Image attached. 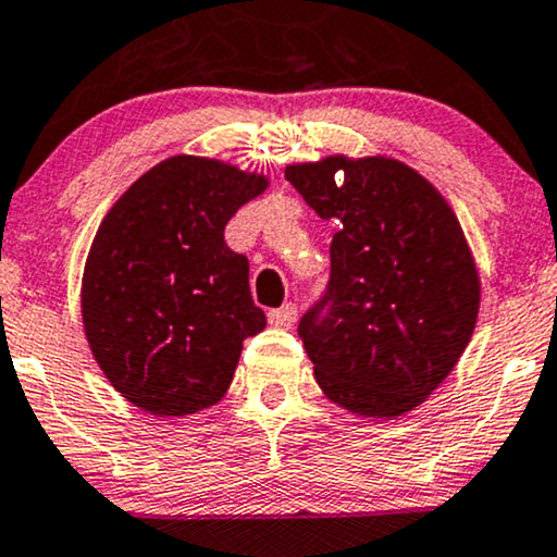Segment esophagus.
<instances>
[{
	"mask_svg": "<svg viewBox=\"0 0 557 557\" xmlns=\"http://www.w3.org/2000/svg\"><path fill=\"white\" fill-rule=\"evenodd\" d=\"M295 315H298V306H295V302H285V306L272 308V311L267 313V319H270L272 326L283 329V326H290V323L295 321Z\"/></svg>",
	"mask_w": 557,
	"mask_h": 557,
	"instance_id": "34e87169",
	"label": "esophagus"
}]
</instances>
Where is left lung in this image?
Segmentation results:
<instances>
[{
    "instance_id": "8db88e82",
    "label": "left lung",
    "mask_w": 557,
    "mask_h": 557,
    "mask_svg": "<svg viewBox=\"0 0 557 557\" xmlns=\"http://www.w3.org/2000/svg\"><path fill=\"white\" fill-rule=\"evenodd\" d=\"M285 180L339 221L326 293L298 323L315 383L351 413L404 417L453 372L481 306L453 208L388 157L290 164Z\"/></svg>"
}]
</instances>
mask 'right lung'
<instances>
[{"label":"right lung","mask_w":557,"mask_h":557,"mask_svg":"<svg viewBox=\"0 0 557 557\" xmlns=\"http://www.w3.org/2000/svg\"><path fill=\"white\" fill-rule=\"evenodd\" d=\"M264 189V174L172 157L104 215L84 264V334L133 406L187 417L228 391L244 339L267 319L251 300L249 259L223 231Z\"/></svg>","instance_id":"1"}]
</instances>
